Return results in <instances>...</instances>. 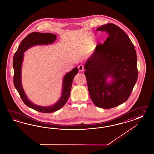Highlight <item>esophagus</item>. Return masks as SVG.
<instances>
[{
    "label": "esophagus",
    "instance_id": "obj_1",
    "mask_svg": "<svg viewBox=\"0 0 154 154\" xmlns=\"http://www.w3.org/2000/svg\"><path fill=\"white\" fill-rule=\"evenodd\" d=\"M78 68H79V72H82L84 70V66L82 64H80L78 66Z\"/></svg>",
    "mask_w": 154,
    "mask_h": 154
}]
</instances>
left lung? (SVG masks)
Instances as JSON below:
<instances>
[{"label": "left lung", "mask_w": 154, "mask_h": 154, "mask_svg": "<svg viewBox=\"0 0 154 154\" xmlns=\"http://www.w3.org/2000/svg\"><path fill=\"white\" fill-rule=\"evenodd\" d=\"M97 31L108 37L98 44L85 65L90 98L98 107L109 109L126 102L138 79L137 54L128 35L113 23L103 25ZM112 78L111 83L106 82Z\"/></svg>", "instance_id": "obj_1"}]
</instances>
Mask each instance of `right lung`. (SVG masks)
<instances>
[{"instance_id": "right-lung-1", "label": "right lung", "mask_w": 154, "mask_h": 154, "mask_svg": "<svg viewBox=\"0 0 154 154\" xmlns=\"http://www.w3.org/2000/svg\"><path fill=\"white\" fill-rule=\"evenodd\" d=\"M56 36L51 33H31L23 39L14 54L13 59V67L14 69V84L23 102L29 107L42 113L55 112L63 107L67 102L70 95V89L75 75L79 72L77 67L74 68L70 72L67 73L63 81V91L60 98L51 106L43 107L34 104L29 100L23 91L21 84V66L23 60V52L29 48L35 45H45L51 44L55 41Z\"/></svg>"}]
</instances>
